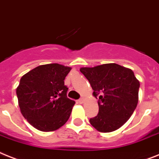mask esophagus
Segmentation results:
<instances>
[{"label":"esophagus","instance_id":"obj_1","mask_svg":"<svg viewBox=\"0 0 159 159\" xmlns=\"http://www.w3.org/2000/svg\"><path fill=\"white\" fill-rule=\"evenodd\" d=\"M77 102H79L80 104H82V103H83V102H84V98H80V99L78 100V101H77Z\"/></svg>","mask_w":159,"mask_h":159}]
</instances>
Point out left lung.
I'll return each instance as SVG.
<instances>
[{"mask_svg": "<svg viewBox=\"0 0 159 159\" xmlns=\"http://www.w3.org/2000/svg\"><path fill=\"white\" fill-rule=\"evenodd\" d=\"M93 95L98 96V113L90 125L101 133L116 131L127 122L138 102L140 82L132 69L115 63L82 67Z\"/></svg>", "mask_w": 159, "mask_h": 159, "instance_id": "obj_1", "label": "left lung"}]
</instances>
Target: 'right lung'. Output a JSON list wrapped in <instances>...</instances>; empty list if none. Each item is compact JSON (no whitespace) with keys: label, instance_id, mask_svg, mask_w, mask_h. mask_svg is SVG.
I'll use <instances>...</instances> for the list:
<instances>
[{"label":"right lung","instance_id":"obj_1","mask_svg":"<svg viewBox=\"0 0 159 159\" xmlns=\"http://www.w3.org/2000/svg\"><path fill=\"white\" fill-rule=\"evenodd\" d=\"M70 70L60 64H48L21 77L16 90L20 111L39 131H55L69 120L75 102L67 97L64 80Z\"/></svg>","mask_w":159,"mask_h":159}]
</instances>
